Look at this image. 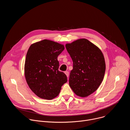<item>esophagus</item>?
Segmentation results:
<instances>
[{
    "mask_svg": "<svg viewBox=\"0 0 130 130\" xmlns=\"http://www.w3.org/2000/svg\"><path fill=\"white\" fill-rule=\"evenodd\" d=\"M65 73L66 74V76H67V77H69V72H68V71H65Z\"/></svg>",
    "mask_w": 130,
    "mask_h": 130,
    "instance_id": "obj_1",
    "label": "esophagus"
}]
</instances>
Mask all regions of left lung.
I'll return each instance as SVG.
<instances>
[{"mask_svg":"<svg viewBox=\"0 0 130 130\" xmlns=\"http://www.w3.org/2000/svg\"><path fill=\"white\" fill-rule=\"evenodd\" d=\"M65 47L73 61L69 86L77 96L86 97L95 92L103 81L105 71L103 54L85 39L67 44Z\"/></svg>","mask_w":130,"mask_h":130,"instance_id":"8db88e82","label":"left lung"}]
</instances>
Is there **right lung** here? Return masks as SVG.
Instances as JSON below:
<instances>
[{
    "mask_svg": "<svg viewBox=\"0 0 130 130\" xmlns=\"http://www.w3.org/2000/svg\"><path fill=\"white\" fill-rule=\"evenodd\" d=\"M64 45L48 40L32 44L27 53L25 76L27 83L39 97L51 100L58 96L67 81L65 74L59 70L58 55Z\"/></svg>",
    "mask_w": 130,
    "mask_h": 130,
    "instance_id": "1",
    "label": "right lung"
}]
</instances>
